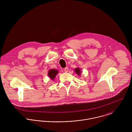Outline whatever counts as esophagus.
<instances>
[{"label":"esophagus","mask_w":132,"mask_h":132,"mask_svg":"<svg viewBox=\"0 0 132 132\" xmlns=\"http://www.w3.org/2000/svg\"><path fill=\"white\" fill-rule=\"evenodd\" d=\"M64 72H65V73H67L68 71H69V69H68V68H64Z\"/></svg>","instance_id":"esophagus-1"}]
</instances>
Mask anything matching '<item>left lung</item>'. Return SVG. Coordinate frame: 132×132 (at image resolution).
I'll list each match as a JSON object with an SVG mask.
<instances>
[{"instance_id":"1","label":"left lung","mask_w":132,"mask_h":132,"mask_svg":"<svg viewBox=\"0 0 132 132\" xmlns=\"http://www.w3.org/2000/svg\"><path fill=\"white\" fill-rule=\"evenodd\" d=\"M74 72H75V73H76L77 74H78V75L80 76L81 75V69L80 68H76L74 70Z\"/></svg>"}]
</instances>
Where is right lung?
Instances as JSON below:
<instances>
[{"instance_id":"obj_1","label":"right lung","mask_w":132,"mask_h":132,"mask_svg":"<svg viewBox=\"0 0 132 132\" xmlns=\"http://www.w3.org/2000/svg\"><path fill=\"white\" fill-rule=\"evenodd\" d=\"M58 73V71H57V70L56 69H50L48 71V75L49 77V78L52 81H53Z\"/></svg>"}]
</instances>
